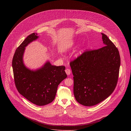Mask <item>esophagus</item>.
I'll list each match as a JSON object with an SVG mask.
<instances>
[{
  "label": "esophagus",
  "instance_id": "34e87169",
  "mask_svg": "<svg viewBox=\"0 0 131 131\" xmlns=\"http://www.w3.org/2000/svg\"><path fill=\"white\" fill-rule=\"evenodd\" d=\"M65 72L67 75H70L71 74V70L69 69H67L65 70Z\"/></svg>",
  "mask_w": 131,
  "mask_h": 131
}]
</instances>
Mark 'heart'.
<instances>
[{
  "instance_id": "b5f03b06",
  "label": "heart",
  "mask_w": 131,
  "mask_h": 131,
  "mask_svg": "<svg viewBox=\"0 0 131 131\" xmlns=\"http://www.w3.org/2000/svg\"><path fill=\"white\" fill-rule=\"evenodd\" d=\"M69 47H70V48H71V47H72V46H69Z\"/></svg>"
}]
</instances>
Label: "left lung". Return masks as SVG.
I'll return each instance as SVG.
<instances>
[{
	"instance_id": "8db88e82",
	"label": "left lung",
	"mask_w": 131,
	"mask_h": 131,
	"mask_svg": "<svg viewBox=\"0 0 131 131\" xmlns=\"http://www.w3.org/2000/svg\"><path fill=\"white\" fill-rule=\"evenodd\" d=\"M101 34L104 47L85 51L70 63L75 99L84 106H95L109 97L118 79V50L106 35Z\"/></svg>"
}]
</instances>
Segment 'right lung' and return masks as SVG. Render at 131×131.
Segmentation results:
<instances>
[{"instance_id":"add662e5","label":"right lung","mask_w":131,"mask_h":131,"mask_svg":"<svg viewBox=\"0 0 131 131\" xmlns=\"http://www.w3.org/2000/svg\"><path fill=\"white\" fill-rule=\"evenodd\" d=\"M33 33L28 36L16 50L12 60L14 81L19 93L32 103L43 106L55 98L57 87L67 78L65 67L52 65L47 61L40 68L31 70L24 64L25 47L38 38Z\"/></svg>"}]
</instances>
